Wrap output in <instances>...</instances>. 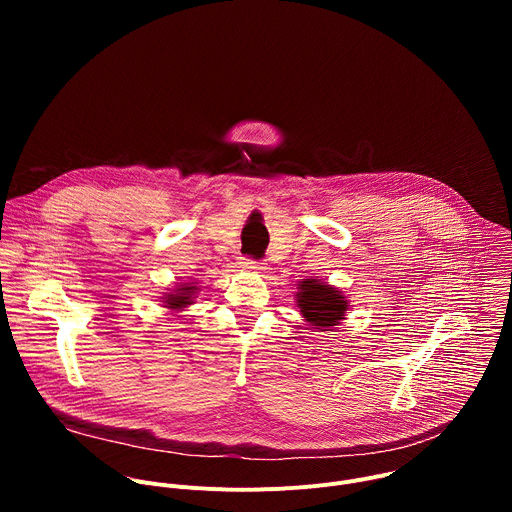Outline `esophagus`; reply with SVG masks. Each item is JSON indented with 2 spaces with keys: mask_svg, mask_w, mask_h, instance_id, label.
I'll return each mask as SVG.
<instances>
[{
  "mask_svg": "<svg viewBox=\"0 0 512 512\" xmlns=\"http://www.w3.org/2000/svg\"><path fill=\"white\" fill-rule=\"evenodd\" d=\"M241 267H243L245 271H251V273H263V271L267 269L265 263L255 261V259H241Z\"/></svg>",
  "mask_w": 512,
  "mask_h": 512,
  "instance_id": "34e87169",
  "label": "esophagus"
}]
</instances>
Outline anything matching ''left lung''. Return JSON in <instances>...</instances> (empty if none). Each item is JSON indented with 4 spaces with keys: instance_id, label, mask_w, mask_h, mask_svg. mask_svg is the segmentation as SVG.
I'll return each instance as SVG.
<instances>
[{
    "instance_id": "left-lung-1",
    "label": "left lung",
    "mask_w": 512,
    "mask_h": 512,
    "mask_svg": "<svg viewBox=\"0 0 512 512\" xmlns=\"http://www.w3.org/2000/svg\"><path fill=\"white\" fill-rule=\"evenodd\" d=\"M298 308L306 322L318 330L338 326L348 310V300L338 287L328 285L322 279H304L298 283Z\"/></svg>"
}]
</instances>
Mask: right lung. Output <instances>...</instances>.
<instances>
[{"mask_svg": "<svg viewBox=\"0 0 512 512\" xmlns=\"http://www.w3.org/2000/svg\"><path fill=\"white\" fill-rule=\"evenodd\" d=\"M196 289H198V285H194V281L176 287V289L172 291V294H168V296L164 298V308L182 312L186 306H190V304L194 302L192 298H194V294H198Z\"/></svg>", "mask_w": 512, "mask_h": 512, "instance_id": "add662e5", "label": "right lung"}]
</instances>
